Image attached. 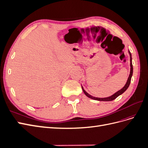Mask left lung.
<instances>
[{
    "instance_id": "1",
    "label": "left lung",
    "mask_w": 148,
    "mask_h": 148,
    "mask_svg": "<svg viewBox=\"0 0 148 148\" xmlns=\"http://www.w3.org/2000/svg\"><path fill=\"white\" fill-rule=\"evenodd\" d=\"M128 53H129V54H130V73L129 77H128V78L127 79V82L126 84H125V86L122 89H121L120 90L118 91L117 92H116L115 94H114L113 95H112V96H110L109 97H104V98H100V97H94V96H92L90 95H89V94L87 92H86V91H85L84 89H83V86H82V89H83V91L85 94V95H86L87 97H88L89 98H91V99H94V100H97V101H113L115 99H116V98H117L118 96H119L120 95H122V94H123L125 91H126L127 89H128L130 84L132 77V75H133V65H132V54H131L130 52V51H128Z\"/></svg>"
}]
</instances>
